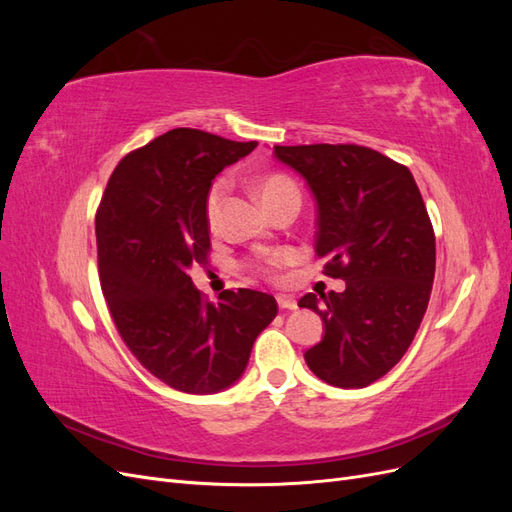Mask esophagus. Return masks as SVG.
<instances>
[{"label": "esophagus", "mask_w": 512, "mask_h": 512, "mask_svg": "<svg viewBox=\"0 0 512 512\" xmlns=\"http://www.w3.org/2000/svg\"><path fill=\"white\" fill-rule=\"evenodd\" d=\"M277 305L280 309H297V301L286 297V294H277Z\"/></svg>", "instance_id": "esophagus-1"}]
</instances>
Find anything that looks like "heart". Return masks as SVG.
<instances>
[{
  "label": "heart",
  "mask_w": 512,
  "mask_h": 512,
  "mask_svg": "<svg viewBox=\"0 0 512 512\" xmlns=\"http://www.w3.org/2000/svg\"><path fill=\"white\" fill-rule=\"evenodd\" d=\"M258 196L262 200V205L267 209L277 203V200L288 196V194H299L297 188H294V183L282 175H269L265 179H260L258 183ZM222 196H224V185L222 183H215L209 196H207V220L209 224H215L220 215V205H222ZM258 269H269L267 265H258Z\"/></svg>",
  "instance_id": "1"
}]
</instances>
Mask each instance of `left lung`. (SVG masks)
<instances>
[{
    "label": "left lung",
    "mask_w": 512,
    "mask_h": 512,
    "mask_svg": "<svg viewBox=\"0 0 512 512\" xmlns=\"http://www.w3.org/2000/svg\"><path fill=\"white\" fill-rule=\"evenodd\" d=\"M307 181L318 207L316 256L344 292H307L299 307L322 318L324 337L305 352L314 374L363 389L391 371L427 312L436 237L406 166L359 145L273 147Z\"/></svg>",
    "instance_id": "left-lung-1"
}]
</instances>
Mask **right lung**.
<instances>
[{
	"mask_svg": "<svg viewBox=\"0 0 512 512\" xmlns=\"http://www.w3.org/2000/svg\"><path fill=\"white\" fill-rule=\"evenodd\" d=\"M256 145L177 128L128 153L106 183L96 241L108 312L138 363L170 389H228L277 314L271 294L250 288L209 303L190 277L211 247V181Z\"/></svg>",
	"mask_w": 512,
	"mask_h": 512,
	"instance_id": "1",
	"label": "right lung"
}]
</instances>
